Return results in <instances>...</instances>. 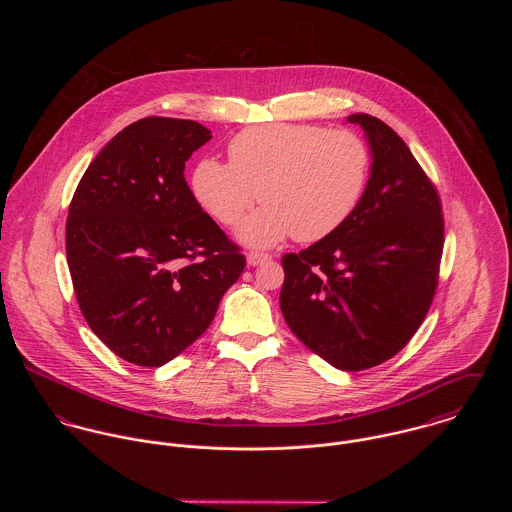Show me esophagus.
Here are the masks:
<instances>
[{
	"instance_id": "1",
	"label": "esophagus",
	"mask_w": 512,
	"mask_h": 512,
	"mask_svg": "<svg viewBox=\"0 0 512 512\" xmlns=\"http://www.w3.org/2000/svg\"><path fill=\"white\" fill-rule=\"evenodd\" d=\"M270 258H272L270 254H266V252H256V250H252V252L246 254L248 266H258V264H262V262H268Z\"/></svg>"
}]
</instances>
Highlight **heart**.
<instances>
[{"label":"heart","instance_id":"obj_1","mask_svg":"<svg viewBox=\"0 0 512 512\" xmlns=\"http://www.w3.org/2000/svg\"><path fill=\"white\" fill-rule=\"evenodd\" d=\"M370 173V149L351 130L317 124H260L228 144V163L205 157L191 177L197 203L224 226H236L258 201L266 207L240 236L270 246L293 234L319 242L357 209Z\"/></svg>","mask_w":512,"mask_h":512}]
</instances>
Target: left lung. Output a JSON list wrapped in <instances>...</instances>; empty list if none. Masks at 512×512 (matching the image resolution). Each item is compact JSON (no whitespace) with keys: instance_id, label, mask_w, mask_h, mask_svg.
Returning <instances> with one entry per match:
<instances>
[{"instance_id":"8db88e82","label":"left lung","mask_w":512,"mask_h":512,"mask_svg":"<svg viewBox=\"0 0 512 512\" xmlns=\"http://www.w3.org/2000/svg\"><path fill=\"white\" fill-rule=\"evenodd\" d=\"M372 167L347 222L284 254L280 307L293 335L339 370H365L402 351L438 290L443 213L438 189L382 120L353 114Z\"/></svg>"}]
</instances>
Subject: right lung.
Returning <instances> with one entry per match:
<instances>
[{"instance_id": "right-lung-1", "label": "right lung", "mask_w": 512, "mask_h": 512, "mask_svg": "<svg viewBox=\"0 0 512 512\" xmlns=\"http://www.w3.org/2000/svg\"><path fill=\"white\" fill-rule=\"evenodd\" d=\"M209 140L193 120H138L74 191L65 238L74 295L96 337L132 365H165L195 343L246 266L183 175Z\"/></svg>"}]
</instances>
